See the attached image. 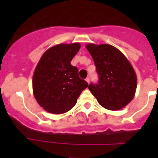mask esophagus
Returning <instances> with one entry per match:
<instances>
[{
  "instance_id": "34e87169",
  "label": "esophagus",
  "mask_w": 158,
  "mask_h": 158,
  "mask_svg": "<svg viewBox=\"0 0 158 158\" xmlns=\"http://www.w3.org/2000/svg\"><path fill=\"white\" fill-rule=\"evenodd\" d=\"M85 81H86V82H88V84H89V81H90V79H89V77H87L86 79H85Z\"/></svg>"
}]
</instances>
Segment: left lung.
Listing matches in <instances>:
<instances>
[{"label":"left lung","mask_w":158,"mask_h":158,"mask_svg":"<svg viewBox=\"0 0 158 158\" xmlns=\"http://www.w3.org/2000/svg\"><path fill=\"white\" fill-rule=\"evenodd\" d=\"M98 74V83L89 89L105 109L120 110L133 99L137 88L135 69L123 53L109 44H86Z\"/></svg>","instance_id":"8db88e82"}]
</instances>
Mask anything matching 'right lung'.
<instances>
[{
	"instance_id": "add662e5",
	"label": "right lung",
	"mask_w": 158,
	"mask_h": 158,
	"mask_svg": "<svg viewBox=\"0 0 158 158\" xmlns=\"http://www.w3.org/2000/svg\"><path fill=\"white\" fill-rule=\"evenodd\" d=\"M80 44H60L47 49L38 62L33 76V92L38 104L56 114L74 107L88 83L70 63Z\"/></svg>"
}]
</instances>
